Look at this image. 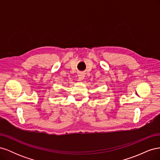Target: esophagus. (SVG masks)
<instances>
[{
	"label": "esophagus",
	"instance_id": "1",
	"mask_svg": "<svg viewBox=\"0 0 160 160\" xmlns=\"http://www.w3.org/2000/svg\"><path fill=\"white\" fill-rule=\"evenodd\" d=\"M78 77H79V79L80 81L81 80H83L84 78H85V75L83 74V73H80L78 75Z\"/></svg>",
	"mask_w": 160,
	"mask_h": 160
}]
</instances>
